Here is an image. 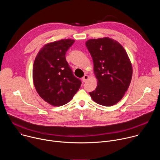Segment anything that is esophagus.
<instances>
[{"label":"esophagus","mask_w":160,"mask_h":160,"mask_svg":"<svg viewBox=\"0 0 160 160\" xmlns=\"http://www.w3.org/2000/svg\"><path fill=\"white\" fill-rule=\"evenodd\" d=\"M88 76L87 75H84V76L83 77V78H82V81H83V82H86V81L88 80Z\"/></svg>","instance_id":"1"}]
</instances>
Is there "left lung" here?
I'll use <instances>...</instances> for the list:
<instances>
[{"instance_id":"8db88e82","label":"left lung","mask_w":160,"mask_h":160,"mask_svg":"<svg viewBox=\"0 0 160 160\" xmlns=\"http://www.w3.org/2000/svg\"><path fill=\"white\" fill-rule=\"evenodd\" d=\"M85 45L98 81L90 96L100 105L115 104L123 97L132 76V64L125 50L118 42L108 37L88 40Z\"/></svg>"}]
</instances>
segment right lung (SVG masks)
Segmentation results:
<instances>
[{"mask_svg":"<svg viewBox=\"0 0 160 160\" xmlns=\"http://www.w3.org/2000/svg\"><path fill=\"white\" fill-rule=\"evenodd\" d=\"M74 42V40L63 39L48 43L35 59V87L39 96L52 106H62L69 102L81 86V80L74 76L65 56Z\"/></svg>","mask_w":160,"mask_h":160,"instance_id":"obj_1","label":"right lung"}]
</instances>
